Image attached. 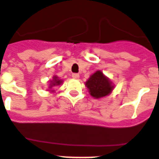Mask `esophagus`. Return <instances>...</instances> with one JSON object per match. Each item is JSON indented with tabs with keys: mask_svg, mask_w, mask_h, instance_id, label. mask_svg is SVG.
Listing matches in <instances>:
<instances>
[{
	"mask_svg": "<svg viewBox=\"0 0 159 159\" xmlns=\"http://www.w3.org/2000/svg\"><path fill=\"white\" fill-rule=\"evenodd\" d=\"M71 76L73 77L74 79H78L79 78V74H77V73H73L72 75H71Z\"/></svg>",
	"mask_w": 159,
	"mask_h": 159,
	"instance_id": "34e87169",
	"label": "esophagus"
}]
</instances>
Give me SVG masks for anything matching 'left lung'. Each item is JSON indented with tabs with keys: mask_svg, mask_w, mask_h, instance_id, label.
<instances>
[{
	"mask_svg": "<svg viewBox=\"0 0 159 159\" xmlns=\"http://www.w3.org/2000/svg\"><path fill=\"white\" fill-rule=\"evenodd\" d=\"M85 85L89 89L90 95L95 98L105 97L109 95L114 89L111 81L104 76L101 70H97L91 75L86 82Z\"/></svg>",
	"mask_w": 159,
	"mask_h": 159,
	"instance_id": "8db88e82",
	"label": "left lung"
}]
</instances>
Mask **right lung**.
<instances>
[{
  "mask_svg": "<svg viewBox=\"0 0 159 159\" xmlns=\"http://www.w3.org/2000/svg\"><path fill=\"white\" fill-rule=\"evenodd\" d=\"M62 83V80H60L58 78V76H53V79L52 81H50V86H49V88L50 89H52L53 87H56V86H58L60 84H61Z\"/></svg>",
  "mask_w": 159,
  "mask_h": 159,
  "instance_id": "add662e5",
  "label": "right lung"
}]
</instances>
